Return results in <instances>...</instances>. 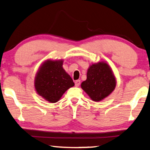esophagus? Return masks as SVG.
I'll return each instance as SVG.
<instances>
[{"label":"esophagus","instance_id":"obj_1","mask_svg":"<svg viewBox=\"0 0 150 150\" xmlns=\"http://www.w3.org/2000/svg\"><path fill=\"white\" fill-rule=\"evenodd\" d=\"M81 83V81L80 80H76L75 81V85L76 87H79Z\"/></svg>","mask_w":150,"mask_h":150}]
</instances>
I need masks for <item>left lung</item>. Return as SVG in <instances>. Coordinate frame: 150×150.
Instances as JSON below:
<instances>
[{"label":"left lung","instance_id":"8db88e82","mask_svg":"<svg viewBox=\"0 0 150 150\" xmlns=\"http://www.w3.org/2000/svg\"><path fill=\"white\" fill-rule=\"evenodd\" d=\"M115 85V77L109 66L101 62L90 66L87 79L82 82L81 88L92 100L99 101L113 91Z\"/></svg>","mask_w":150,"mask_h":150}]
</instances>
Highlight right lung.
I'll return each mask as SVG.
<instances>
[{
  "label": "right lung",
  "instance_id": "obj_1",
  "mask_svg": "<svg viewBox=\"0 0 150 150\" xmlns=\"http://www.w3.org/2000/svg\"><path fill=\"white\" fill-rule=\"evenodd\" d=\"M62 65L63 61H48L42 65L35 78V87L38 94L51 103L59 101L75 85Z\"/></svg>",
  "mask_w": 150,
  "mask_h": 150
}]
</instances>
